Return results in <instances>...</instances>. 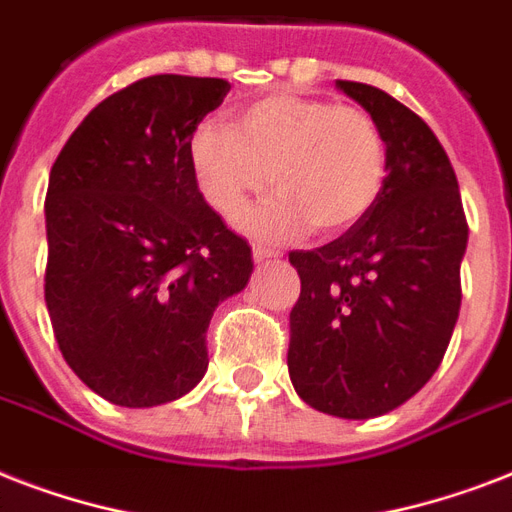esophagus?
<instances>
[{
    "instance_id": "esophagus-1",
    "label": "esophagus",
    "mask_w": 512,
    "mask_h": 512,
    "mask_svg": "<svg viewBox=\"0 0 512 512\" xmlns=\"http://www.w3.org/2000/svg\"><path fill=\"white\" fill-rule=\"evenodd\" d=\"M252 257H255V263H271V260H279L281 252L265 247V244H252Z\"/></svg>"
}]
</instances>
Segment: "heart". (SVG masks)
<instances>
[{"label":"heart","instance_id":"heart-1","mask_svg":"<svg viewBox=\"0 0 512 512\" xmlns=\"http://www.w3.org/2000/svg\"><path fill=\"white\" fill-rule=\"evenodd\" d=\"M188 159L204 201L223 217L239 215L271 180L279 193L244 220L263 239L308 225L321 236L348 231L374 207L388 172L385 138L364 108L289 92L241 106L231 127L199 122Z\"/></svg>","mask_w":512,"mask_h":512}]
</instances>
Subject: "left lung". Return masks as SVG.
Instances as JSON below:
<instances>
[{
  "label": "left lung",
  "mask_w": 512,
  "mask_h": 512,
  "mask_svg": "<svg viewBox=\"0 0 512 512\" xmlns=\"http://www.w3.org/2000/svg\"><path fill=\"white\" fill-rule=\"evenodd\" d=\"M337 87L382 130L388 175L374 207L340 239L289 252L300 297L289 313L287 366L308 406L369 420L412 398L449 348L468 220L428 124L372 84Z\"/></svg>",
  "instance_id": "8db88e82"
}]
</instances>
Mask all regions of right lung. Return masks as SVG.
Here are the masks:
<instances>
[{
	"label": "right lung",
	"mask_w": 512,
	"mask_h": 512,
	"mask_svg": "<svg viewBox=\"0 0 512 512\" xmlns=\"http://www.w3.org/2000/svg\"><path fill=\"white\" fill-rule=\"evenodd\" d=\"M228 90L146 76L92 108L52 164L44 303L66 364L116 406L185 396L207 372L217 303L252 273V249L188 159L193 127Z\"/></svg>",
	"instance_id": "1"
}]
</instances>
